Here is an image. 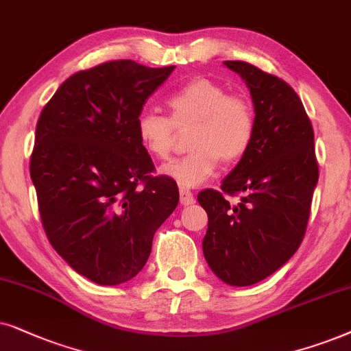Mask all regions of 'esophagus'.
Wrapping results in <instances>:
<instances>
[{
    "mask_svg": "<svg viewBox=\"0 0 351 351\" xmlns=\"http://www.w3.org/2000/svg\"><path fill=\"white\" fill-rule=\"evenodd\" d=\"M180 202L184 205H193L195 200H194V195H193V193H191L189 189H186V188H181L180 189Z\"/></svg>",
    "mask_w": 351,
    "mask_h": 351,
    "instance_id": "1",
    "label": "esophagus"
}]
</instances>
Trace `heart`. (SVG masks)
<instances>
[{
	"instance_id": "heart-1",
	"label": "heart",
	"mask_w": 351,
	"mask_h": 351,
	"mask_svg": "<svg viewBox=\"0 0 351 351\" xmlns=\"http://www.w3.org/2000/svg\"><path fill=\"white\" fill-rule=\"evenodd\" d=\"M170 119L156 112H141L136 119V136L149 156L157 160L170 157L175 128L193 127L188 156L160 167L162 175L183 188L208 181L221 160L231 165L249 151L255 134V110L242 95H230L210 78H194L168 97Z\"/></svg>"
}]
</instances>
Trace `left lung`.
<instances>
[{
  "mask_svg": "<svg viewBox=\"0 0 351 351\" xmlns=\"http://www.w3.org/2000/svg\"><path fill=\"white\" fill-rule=\"evenodd\" d=\"M249 86L255 134L221 183L197 195L208 215L205 260L223 282L252 286L278 271L305 236L317 183L315 133L297 93L242 60H224ZM241 194L236 206L226 195Z\"/></svg>",
  "mask_w": 351,
  "mask_h": 351,
  "instance_id": "obj_1",
  "label": "left lung"
}]
</instances>
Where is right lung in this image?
I'll list each match as a JSON object with an SVG mask.
<instances>
[{"label":"right lung","instance_id":"right-lung-1","mask_svg":"<svg viewBox=\"0 0 351 351\" xmlns=\"http://www.w3.org/2000/svg\"><path fill=\"white\" fill-rule=\"evenodd\" d=\"M175 65L110 60L73 73L36 123L30 176L54 250L78 274L117 286L133 279L180 200L136 136L147 97Z\"/></svg>","mask_w":351,"mask_h":351}]
</instances>
